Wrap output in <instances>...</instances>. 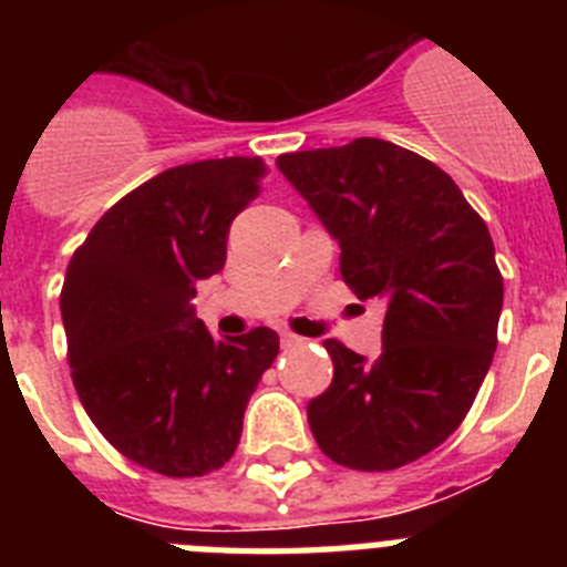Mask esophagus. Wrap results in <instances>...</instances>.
<instances>
[{"label":"esophagus","mask_w":567,"mask_h":567,"mask_svg":"<svg viewBox=\"0 0 567 567\" xmlns=\"http://www.w3.org/2000/svg\"><path fill=\"white\" fill-rule=\"evenodd\" d=\"M303 343H307V340L298 338V334L280 332V346H284V349H298V346H303Z\"/></svg>","instance_id":"1"}]
</instances>
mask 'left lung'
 Instances as JSON below:
<instances>
[{"mask_svg": "<svg viewBox=\"0 0 567 567\" xmlns=\"http://www.w3.org/2000/svg\"><path fill=\"white\" fill-rule=\"evenodd\" d=\"M280 173L340 244L360 300L383 298V352L323 340L334 374L309 400L320 452L358 471L409 465L457 432L497 349L494 240L452 175L383 138L284 153Z\"/></svg>", "mask_w": 567, "mask_h": 567, "instance_id": "8db88e82", "label": "left lung"}]
</instances>
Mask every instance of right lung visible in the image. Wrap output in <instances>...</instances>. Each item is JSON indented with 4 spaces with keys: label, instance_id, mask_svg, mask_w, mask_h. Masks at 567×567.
Here are the masks:
<instances>
[{
    "label": "right lung",
    "instance_id": "add662e5",
    "mask_svg": "<svg viewBox=\"0 0 567 567\" xmlns=\"http://www.w3.org/2000/svg\"><path fill=\"white\" fill-rule=\"evenodd\" d=\"M258 155L178 164L115 202L68 264L62 320L79 400L115 452L164 477H204L238 449L244 409L280 343L218 340L193 315L221 272L235 215L260 193Z\"/></svg>",
    "mask_w": 567,
    "mask_h": 567
}]
</instances>
